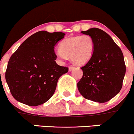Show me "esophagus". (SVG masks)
Wrapping results in <instances>:
<instances>
[{
  "label": "esophagus",
  "mask_w": 134,
  "mask_h": 134,
  "mask_svg": "<svg viewBox=\"0 0 134 134\" xmlns=\"http://www.w3.org/2000/svg\"><path fill=\"white\" fill-rule=\"evenodd\" d=\"M75 69V67H73V66H69V71H72V70H74Z\"/></svg>",
  "instance_id": "1"
}]
</instances>
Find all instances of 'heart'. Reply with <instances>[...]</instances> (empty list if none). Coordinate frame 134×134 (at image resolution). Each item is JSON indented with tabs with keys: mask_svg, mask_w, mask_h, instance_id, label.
<instances>
[{
	"mask_svg": "<svg viewBox=\"0 0 134 134\" xmlns=\"http://www.w3.org/2000/svg\"><path fill=\"white\" fill-rule=\"evenodd\" d=\"M93 50L94 41L92 37L83 35L62 41L57 55L61 60H66L67 57H70L75 64L83 65L90 59Z\"/></svg>",
	"mask_w": 134,
	"mask_h": 134,
	"instance_id": "b5f03b06",
	"label": "heart"
}]
</instances>
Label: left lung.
I'll return each mask as SVG.
<instances>
[{
    "label": "left lung",
    "instance_id": "obj_1",
    "mask_svg": "<svg viewBox=\"0 0 134 134\" xmlns=\"http://www.w3.org/2000/svg\"><path fill=\"white\" fill-rule=\"evenodd\" d=\"M81 33L92 37L94 50L90 59L81 68L83 75L77 88L86 99L108 102L122 88L126 72L123 53L111 36L101 29L92 28Z\"/></svg>",
    "mask_w": 134,
    "mask_h": 134
}]
</instances>
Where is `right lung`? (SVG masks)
I'll return each instance as SVG.
<instances>
[{
	"instance_id": "obj_1",
	"label": "right lung",
	"mask_w": 134,
	"mask_h": 134,
	"mask_svg": "<svg viewBox=\"0 0 134 134\" xmlns=\"http://www.w3.org/2000/svg\"><path fill=\"white\" fill-rule=\"evenodd\" d=\"M60 32L39 31L26 39L7 64L5 80L13 97L30 106L44 104L53 96L58 79L68 67L56 63L54 47L64 37Z\"/></svg>"
}]
</instances>
